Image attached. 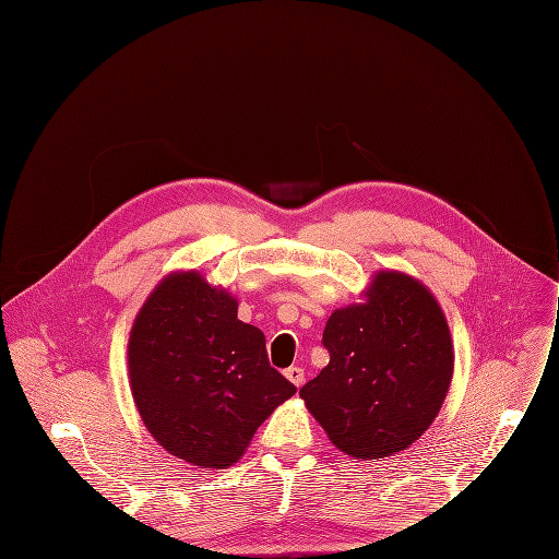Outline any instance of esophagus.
Segmentation results:
<instances>
[{
	"mask_svg": "<svg viewBox=\"0 0 559 559\" xmlns=\"http://www.w3.org/2000/svg\"><path fill=\"white\" fill-rule=\"evenodd\" d=\"M286 378L295 384V386H301L304 384V380H306V376H304V369L301 367H297V365H293V367H288L286 371Z\"/></svg>",
	"mask_w": 559,
	"mask_h": 559,
	"instance_id": "obj_1",
	"label": "esophagus"
}]
</instances>
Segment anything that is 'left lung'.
<instances>
[{"mask_svg":"<svg viewBox=\"0 0 559 559\" xmlns=\"http://www.w3.org/2000/svg\"><path fill=\"white\" fill-rule=\"evenodd\" d=\"M321 343L330 362L299 395L338 450L382 459L432 424L452 378V341L419 282L378 273L367 304L332 312Z\"/></svg>","mask_w":559,"mask_h":559,"instance_id":"8db88e82","label":"left lung"}]
</instances>
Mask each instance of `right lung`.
Instances as JSON below:
<instances>
[{
  "label": "right lung",
  "instance_id": "add662e5",
  "mask_svg": "<svg viewBox=\"0 0 559 559\" xmlns=\"http://www.w3.org/2000/svg\"><path fill=\"white\" fill-rule=\"evenodd\" d=\"M131 389L151 435L203 467L236 463L297 386L269 362L266 338L199 273L166 277L135 319Z\"/></svg>",
  "mask_w": 559,
  "mask_h": 559
}]
</instances>
